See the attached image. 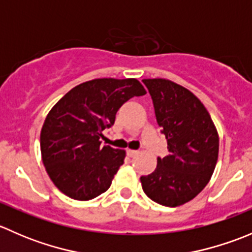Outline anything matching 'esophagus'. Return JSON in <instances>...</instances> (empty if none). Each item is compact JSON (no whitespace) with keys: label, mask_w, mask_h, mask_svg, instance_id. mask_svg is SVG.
Segmentation results:
<instances>
[{"label":"esophagus","mask_w":252,"mask_h":252,"mask_svg":"<svg viewBox=\"0 0 252 252\" xmlns=\"http://www.w3.org/2000/svg\"><path fill=\"white\" fill-rule=\"evenodd\" d=\"M126 154H128V156L134 157V156H136V155L139 154V151H138V150H130V149H128V150H126Z\"/></svg>","instance_id":"esophagus-1"}]
</instances>
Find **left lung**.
Returning <instances> with one entry per match:
<instances>
[{"label": "left lung", "mask_w": 252, "mask_h": 252, "mask_svg": "<svg viewBox=\"0 0 252 252\" xmlns=\"http://www.w3.org/2000/svg\"><path fill=\"white\" fill-rule=\"evenodd\" d=\"M142 83L169 152L157 158L151 174L140 178L142 190L152 201L175 207L194 199L210 182L220 139L210 113L191 91L166 79H144Z\"/></svg>", "instance_id": "obj_1"}]
</instances>
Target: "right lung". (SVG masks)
I'll return each instance as SVG.
<instances>
[{
    "mask_svg": "<svg viewBox=\"0 0 252 252\" xmlns=\"http://www.w3.org/2000/svg\"><path fill=\"white\" fill-rule=\"evenodd\" d=\"M146 90L136 79H94L68 91L47 114L40 135L47 174L64 195L88 201L111 187L126 151L101 145L117 111Z\"/></svg>",
    "mask_w": 252,
    "mask_h": 252,
    "instance_id": "right-lung-1",
    "label": "right lung"
}]
</instances>
